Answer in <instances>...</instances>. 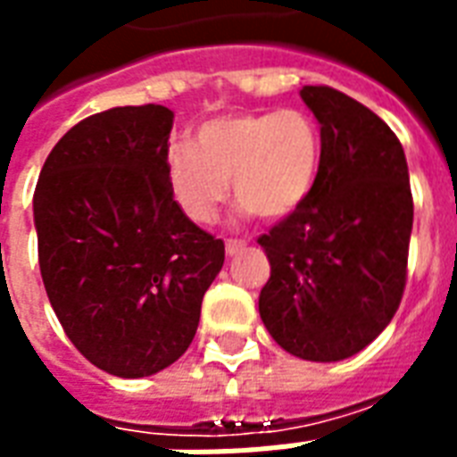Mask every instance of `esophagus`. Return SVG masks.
<instances>
[{"instance_id":"34e87169","label":"esophagus","mask_w":457,"mask_h":457,"mask_svg":"<svg viewBox=\"0 0 457 457\" xmlns=\"http://www.w3.org/2000/svg\"><path fill=\"white\" fill-rule=\"evenodd\" d=\"M244 246H246V242H244V239H228V242H225V251H228V256H237V253H239Z\"/></svg>"}]
</instances>
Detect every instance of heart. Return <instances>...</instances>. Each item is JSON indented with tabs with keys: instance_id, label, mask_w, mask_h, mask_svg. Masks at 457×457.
I'll list each match as a JSON object with an SVG mask.
<instances>
[{
	"instance_id": "heart-1",
	"label": "heart",
	"mask_w": 457,
	"mask_h": 457,
	"mask_svg": "<svg viewBox=\"0 0 457 457\" xmlns=\"http://www.w3.org/2000/svg\"><path fill=\"white\" fill-rule=\"evenodd\" d=\"M320 128L301 109L225 113L168 154V182L194 222H211L229 182L244 211L282 218L303 204L320 170Z\"/></svg>"
}]
</instances>
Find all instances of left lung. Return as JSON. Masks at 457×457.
Returning <instances> with one entry per match:
<instances>
[{
	"mask_svg": "<svg viewBox=\"0 0 457 457\" xmlns=\"http://www.w3.org/2000/svg\"><path fill=\"white\" fill-rule=\"evenodd\" d=\"M320 123V170L308 199L258 237L270 261L258 311L287 353L351 358L403 299L412 194L403 146L382 118L339 89L305 85Z\"/></svg>",
	"mask_w": 457,
	"mask_h": 457,
	"instance_id": "8db88e82",
	"label": "left lung"
}]
</instances>
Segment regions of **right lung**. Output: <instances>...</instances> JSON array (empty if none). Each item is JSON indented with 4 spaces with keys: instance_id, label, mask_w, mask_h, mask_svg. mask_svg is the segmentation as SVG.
Segmentation results:
<instances>
[{
    "instance_id": "1",
    "label": "right lung",
    "mask_w": 457,
    "mask_h": 457,
    "mask_svg": "<svg viewBox=\"0 0 457 457\" xmlns=\"http://www.w3.org/2000/svg\"><path fill=\"white\" fill-rule=\"evenodd\" d=\"M172 111L116 106L56 142L32 211L46 296L104 372L149 377L185 353L225 244L196 228L168 182Z\"/></svg>"
}]
</instances>
